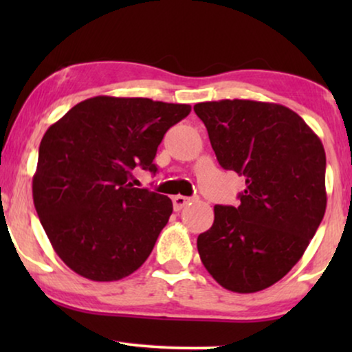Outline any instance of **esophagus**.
<instances>
[{
  "mask_svg": "<svg viewBox=\"0 0 352 352\" xmlns=\"http://www.w3.org/2000/svg\"><path fill=\"white\" fill-rule=\"evenodd\" d=\"M194 199H190V197H184V195H175L173 197V206H175L176 211H179L184 208L186 205H189L190 201Z\"/></svg>",
  "mask_w": 352,
  "mask_h": 352,
  "instance_id": "esophagus-1",
  "label": "esophagus"
}]
</instances>
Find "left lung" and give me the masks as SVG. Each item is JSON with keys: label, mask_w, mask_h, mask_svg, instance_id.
I'll use <instances>...</instances> for the list:
<instances>
[{"label": "left lung", "mask_w": 352, "mask_h": 352, "mask_svg": "<svg viewBox=\"0 0 352 352\" xmlns=\"http://www.w3.org/2000/svg\"><path fill=\"white\" fill-rule=\"evenodd\" d=\"M194 110L219 165L247 186L239 206H214L213 226L197 239L200 259L226 290H264L300 261L324 218V146L280 104L223 99Z\"/></svg>", "instance_id": "1"}]
</instances>
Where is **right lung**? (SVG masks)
Instances as JSON below:
<instances>
[{
    "instance_id": "1",
    "label": "right lung",
    "mask_w": 352,
    "mask_h": 352,
    "mask_svg": "<svg viewBox=\"0 0 352 352\" xmlns=\"http://www.w3.org/2000/svg\"><path fill=\"white\" fill-rule=\"evenodd\" d=\"M190 109L96 96L47 128L33 175V204L52 248L72 271L113 282L148 258L173 204L166 195L133 187V170L155 175L157 147Z\"/></svg>"
}]
</instances>
